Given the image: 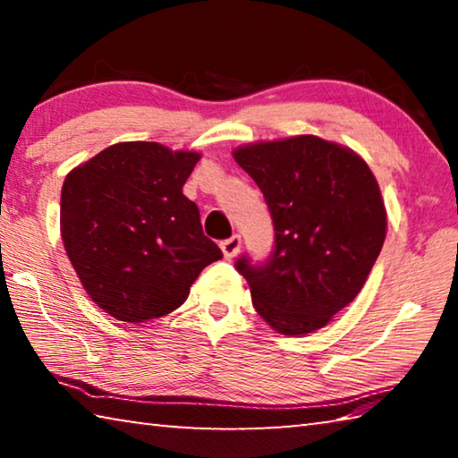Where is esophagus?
<instances>
[{
  "instance_id": "1",
  "label": "esophagus",
  "mask_w": 458,
  "mask_h": 458,
  "mask_svg": "<svg viewBox=\"0 0 458 458\" xmlns=\"http://www.w3.org/2000/svg\"><path fill=\"white\" fill-rule=\"evenodd\" d=\"M240 246H242V240H240L238 234L230 236V238H226V240H222V244H220L224 257H226L228 260L236 257V254L240 252Z\"/></svg>"
}]
</instances>
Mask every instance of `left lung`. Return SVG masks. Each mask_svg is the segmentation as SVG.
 I'll return each instance as SVG.
<instances>
[{"instance_id":"8db88e82","label":"left lung","mask_w":458,"mask_h":458,"mask_svg":"<svg viewBox=\"0 0 458 458\" xmlns=\"http://www.w3.org/2000/svg\"><path fill=\"white\" fill-rule=\"evenodd\" d=\"M236 164L265 196L275 244L236 260L252 305L283 335L321 329L358 297L382 250L386 210L374 174L345 147L301 135L240 147Z\"/></svg>"}]
</instances>
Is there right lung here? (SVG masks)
<instances>
[{"label": "right lung", "instance_id": "right-lung-1", "mask_svg": "<svg viewBox=\"0 0 458 458\" xmlns=\"http://www.w3.org/2000/svg\"><path fill=\"white\" fill-rule=\"evenodd\" d=\"M199 155L149 141L106 147L66 175L60 230L90 299L114 319L172 313L222 250L183 196Z\"/></svg>", "mask_w": 458, "mask_h": 458}]
</instances>
